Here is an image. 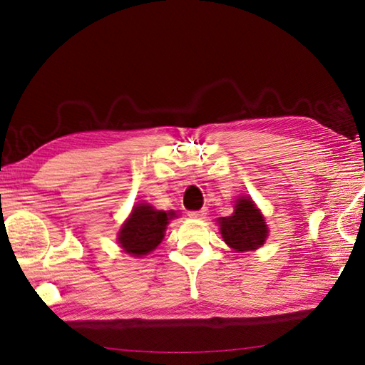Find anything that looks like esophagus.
I'll use <instances>...</instances> for the list:
<instances>
[{"instance_id": "obj_1", "label": "esophagus", "mask_w": 365, "mask_h": 365, "mask_svg": "<svg viewBox=\"0 0 365 365\" xmlns=\"http://www.w3.org/2000/svg\"><path fill=\"white\" fill-rule=\"evenodd\" d=\"M205 215H207L205 208H202V210H191V212H188L190 218H205Z\"/></svg>"}]
</instances>
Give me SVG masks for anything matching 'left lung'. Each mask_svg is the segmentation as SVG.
Returning <instances> with one entry per match:
<instances>
[{
	"mask_svg": "<svg viewBox=\"0 0 365 365\" xmlns=\"http://www.w3.org/2000/svg\"><path fill=\"white\" fill-rule=\"evenodd\" d=\"M220 227L224 242L242 252L257 250L268 235L265 220L250 197L238 200L234 215L220 218Z\"/></svg>",
	"mask_w": 365,
	"mask_h": 365,
	"instance_id": "left-lung-1",
	"label": "left lung"
}]
</instances>
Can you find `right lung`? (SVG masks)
I'll return each mask as SVG.
<instances>
[{"label":"right lung","mask_w":365,"mask_h":365,"mask_svg":"<svg viewBox=\"0 0 365 365\" xmlns=\"http://www.w3.org/2000/svg\"><path fill=\"white\" fill-rule=\"evenodd\" d=\"M174 212H160L147 204L135 205L130 218L119 232V243L125 252L141 257L157 247Z\"/></svg>","instance_id":"right-lung-1"}]
</instances>
